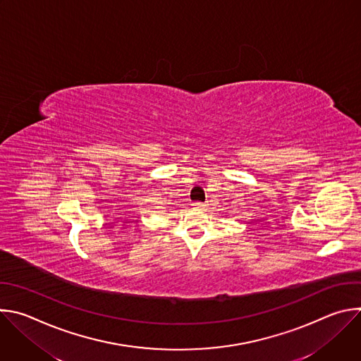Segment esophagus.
Masks as SVG:
<instances>
[{
  "mask_svg": "<svg viewBox=\"0 0 361 361\" xmlns=\"http://www.w3.org/2000/svg\"><path fill=\"white\" fill-rule=\"evenodd\" d=\"M192 207H194V209H198V210H204L205 207H207V205H205L204 202L197 201V202H192Z\"/></svg>",
  "mask_w": 361,
  "mask_h": 361,
  "instance_id": "1",
  "label": "esophagus"
}]
</instances>
